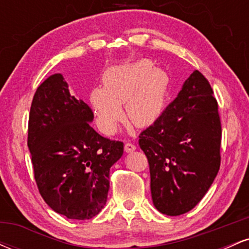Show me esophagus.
<instances>
[{"instance_id": "esophagus-1", "label": "esophagus", "mask_w": 249, "mask_h": 249, "mask_svg": "<svg viewBox=\"0 0 249 249\" xmlns=\"http://www.w3.org/2000/svg\"><path fill=\"white\" fill-rule=\"evenodd\" d=\"M124 148H125V152H127V153L133 152V151L136 150V145L132 144V142H126V144H125Z\"/></svg>"}]
</instances>
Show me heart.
I'll return each instance as SVG.
<instances>
[{"instance_id":"b5f03b06","label":"heart","mask_w":249,"mask_h":249,"mask_svg":"<svg viewBox=\"0 0 249 249\" xmlns=\"http://www.w3.org/2000/svg\"><path fill=\"white\" fill-rule=\"evenodd\" d=\"M102 81L103 87L93 88L89 97L104 133L116 132L124 104L128 121L141 127L153 124L164 111L170 78L148 59L110 68L103 73Z\"/></svg>"}]
</instances>
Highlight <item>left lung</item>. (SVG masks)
Listing matches in <instances>:
<instances>
[{"mask_svg": "<svg viewBox=\"0 0 249 249\" xmlns=\"http://www.w3.org/2000/svg\"><path fill=\"white\" fill-rule=\"evenodd\" d=\"M221 133L212 87L196 70L160 117L139 134L159 212L180 215L204 198L219 172Z\"/></svg>", "mask_w": 249, "mask_h": 249, "instance_id": "1", "label": "left lung"}]
</instances>
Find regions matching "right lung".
Instances as JSON below:
<instances>
[{
  "mask_svg": "<svg viewBox=\"0 0 249 249\" xmlns=\"http://www.w3.org/2000/svg\"><path fill=\"white\" fill-rule=\"evenodd\" d=\"M91 107L71 96L61 73L37 88L28 123L34 176L44 201L68 219L88 220L107 204L110 168L124 152L91 127Z\"/></svg>",
  "mask_w": 249,
  "mask_h": 249,
  "instance_id": "add662e5",
  "label": "right lung"
}]
</instances>
